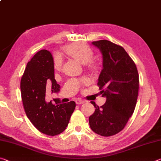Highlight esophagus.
Here are the masks:
<instances>
[{
  "label": "esophagus",
  "instance_id": "esophagus-1",
  "mask_svg": "<svg viewBox=\"0 0 161 161\" xmlns=\"http://www.w3.org/2000/svg\"><path fill=\"white\" fill-rule=\"evenodd\" d=\"M75 102H76V103H77V104H81V103H85L86 101L81 100V99H75Z\"/></svg>",
  "mask_w": 161,
  "mask_h": 161
}]
</instances>
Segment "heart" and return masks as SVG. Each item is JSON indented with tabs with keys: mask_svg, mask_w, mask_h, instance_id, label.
Segmentation results:
<instances>
[{
	"mask_svg": "<svg viewBox=\"0 0 161 161\" xmlns=\"http://www.w3.org/2000/svg\"><path fill=\"white\" fill-rule=\"evenodd\" d=\"M64 53L68 56L75 59L81 63L84 64L87 69L90 71H96L98 64L96 62L92 59L94 56V51L89 45L84 43H73L65 46L63 49ZM62 60L60 57L56 56L54 58V67L55 69L59 71L62 68ZM89 80L86 77H83L81 80V83L87 84Z\"/></svg>",
	"mask_w": 161,
	"mask_h": 161,
	"instance_id": "heart-1",
	"label": "heart"
}]
</instances>
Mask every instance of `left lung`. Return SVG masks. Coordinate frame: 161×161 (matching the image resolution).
Instances as JSON below:
<instances>
[{"label":"left lung","mask_w":161,"mask_h":161,"mask_svg":"<svg viewBox=\"0 0 161 161\" xmlns=\"http://www.w3.org/2000/svg\"><path fill=\"white\" fill-rule=\"evenodd\" d=\"M102 54L103 69L97 85L103 106L92 103L94 113L89 116L91 129L102 136H111L124 129L134 111L137 102L139 77L133 59L121 47L107 40L92 42Z\"/></svg>","instance_id":"8db88e82"}]
</instances>
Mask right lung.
Returning <instances> with one entry per match:
<instances>
[{"instance_id": "1", "label": "right lung", "mask_w": 161, "mask_h": 161, "mask_svg": "<svg viewBox=\"0 0 161 161\" xmlns=\"http://www.w3.org/2000/svg\"><path fill=\"white\" fill-rule=\"evenodd\" d=\"M54 60L50 52L42 50L28 62L20 81L21 97L28 118L36 129L48 136L66 129L76 107L74 101L59 105L45 102L46 92L57 93L60 86L54 79Z\"/></svg>"}]
</instances>
